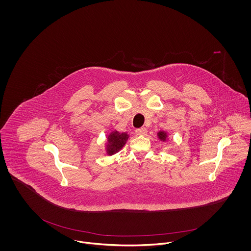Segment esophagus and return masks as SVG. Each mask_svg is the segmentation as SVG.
Wrapping results in <instances>:
<instances>
[{"label":"esophagus","mask_w":251,"mask_h":251,"mask_svg":"<svg viewBox=\"0 0 251 251\" xmlns=\"http://www.w3.org/2000/svg\"><path fill=\"white\" fill-rule=\"evenodd\" d=\"M135 132H136V134H138V135H146V134H147V129H146L145 127H142V128L136 129Z\"/></svg>","instance_id":"esophagus-1"}]
</instances>
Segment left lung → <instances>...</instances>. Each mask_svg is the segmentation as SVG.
<instances>
[{
  "label": "left lung",
  "instance_id": "8db88e82",
  "mask_svg": "<svg viewBox=\"0 0 251 251\" xmlns=\"http://www.w3.org/2000/svg\"><path fill=\"white\" fill-rule=\"evenodd\" d=\"M158 137L163 140V141H166L167 140V134L165 131H159L158 132Z\"/></svg>",
  "mask_w": 251,
  "mask_h": 251
}]
</instances>
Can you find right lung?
<instances>
[{
  "label": "right lung",
  "instance_id": "right-lung-1",
  "mask_svg": "<svg viewBox=\"0 0 251 251\" xmlns=\"http://www.w3.org/2000/svg\"><path fill=\"white\" fill-rule=\"evenodd\" d=\"M129 135L126 132H119L118 131H112L108 135L107 145H106V150H107V154L113 155L116 152L120 151V150L123 148V146L126 144V141L128 140Z\"/></svg>",
  "mask_w": 251,
  "mask_h": 251
}]
</instances>
